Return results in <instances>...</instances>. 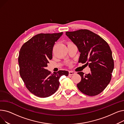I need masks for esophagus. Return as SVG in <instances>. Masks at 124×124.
<instances>
[{"mask_svg":"<svg viewBox=\"0 0 124 124\" xmlns=\"http://www.w3.org/2000/svg\"><path fill=\"white\" fill-rule=\"evenodd\" d=\"M75 74V72H73V71H69V75H72Z\"/></svg>","mask_w":124,"mask_h":124,"instance_id":"34e87169","label":"esophagus"}]
</instances>
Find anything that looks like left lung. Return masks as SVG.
Segmentation results:
<instances>
[{
  "label": "left lung",
  "mask_w": 124,
  "mask_h": 124,
  "mask_svg": "<svg viewBox=\"0 0 124 124\" xmlns=\"http://www.w3.org/2000/svg\"><path fill=\"white\" fill-rule=\"evenodd\" d=\"M66 36L77 47L80 53L79 63L88 65L90 73H77L81 80L77 84L81 92L89 96L101 93L112 78L114 68L112 52L107 42L88 30L66 31Z\"/></svg>",
  "instance_id": "left-lung-1"
}]
</instances>
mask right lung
I'll return each mask as SVG.
<instances>
[{"label":"right lung","mask_w":124,"mask_h":124,"mask_svg":"<svg viewBox=\"0 0 124 124\" xmlns=\"http://www.w3.org/2000/svg\"><path fill=\"white\" fill-rule=\"evenodd\" d=\"M62 34L63 32L36 35L25 42L19 51V74L26 87L38 97H47L54 94L59 86L60 77L68 75L67 71L59 70L51 74L46 69L52 59L55 43Z\"/></svg>","instance_id":"obj_1"}]
</instances>
